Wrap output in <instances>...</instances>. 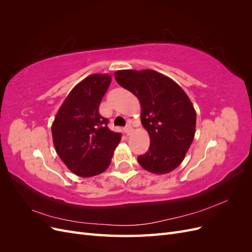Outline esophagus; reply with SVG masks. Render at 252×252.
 I'll use <instances>...</instances> for the list:
<instances>
[{"label":"esophagus","instance_id":"esophagus-1","mask_svg":"<svg viewBox=\"0 0 252 252\" xmlns=\"http://www.w3.org/2000/svg\"><path fill=\"white\" fill-rule=\"evenodd\" d=\"M124 131L127 135L130 134L132 132V126L131 125H127L125 128H124Z\"/></svg>","mask_w":252,"mask_h":252}]
</instances>
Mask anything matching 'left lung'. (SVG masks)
I'll use <instances>...</instances> for the list:
<instances>
[{
    "instance_id": "8db88e82",
    "label": "left lung",
    "mask_w": 252,
    "mask_h": 252,
    "mask_svg": "<svg viewBox=\"0 0 252 252\" xmlns=\"http://www.w3.org/2000/svg\"><path fill=\"white\" fill-rule=\"evenodd\" d=\"M114 78L138 96L142 124L150 136L149 149L138 157L139 164L157 174L172 171L194 138L196 114L191 101L173 80L155 70H119Z\"/></svg>"
}]
</instances>
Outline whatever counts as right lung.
I'll return each mask as SVG.
<instances>
[{
    "instance_id": "add662e5",
    "label": "right lung",
    "mask_w": 252,
    "mask_h": 252,
    "mask_svg": "<svg viewBox=\"0 0 252 252\" xmlns=\"http://www.w3.org/2000/svg\"><path fill=\"white\" fill-rule=\"evenodd\" d=\"M111 83L109 74H91L70 91L51 126L57 154L71 172L82 178L108 168L120 132L107 127L98 106Z\"/></svg>"
}]
</instances>
